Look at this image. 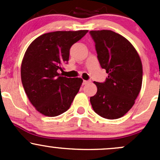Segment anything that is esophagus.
Returning a JSON list of instances; mask_svg holds the SVG:
<instances>
[{
  "instance_id": "1",
  "label": "esophagus",
  "mask_w": 160,
  "mask_h": 160,
  "mask_svg": "<svg viewBox=\"0 0 160 160\" xmlns=\"http://www.w3.org/2000/svg\"><path fill=\"white\" fill-rule=\"evenodd\" d=\"M89 80H83V85H85V84H87V83H89Z\"/></svg>"
}]
</instances>
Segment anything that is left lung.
Returning <instances> with one entry per match:
<instances>
[{
  "instance_id": "obj_1",
  "label": "left lung",
  "mask_w": 160,
  "mask_h": 160,
  "mask_svg": "<svg viewBox=\"0 0 160 160\" xmlns=\"http://www.w3.org/2000/svg\"><path fill=\"white\" fill-rule=\"evenodd\" d=\"M101 67L108 77L90 101L93 111L107 119L125 115L135 104L142 83V64L132 43L111 30L90 31Z\"/></svg>"
}]
</instances>
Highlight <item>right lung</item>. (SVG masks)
<instances>
[{
	"instance_id": "right-lung-1",
	"label": "right lung",
	"mask_w": 160,
	"mask_h": 160,
	"mask_svg": "<svg viewBox=\"0 0 160 160\" xmlns=\"http://www.w3.org/2000/svg\"><path fill=\"white\" fill-rule=\"evenodd\" d=\"M88 30L57 31L43 34L29 45L21 67L23 88L38 112L55 117L70 108L83 83L81 78L62 77L70 47L81 39Z\"/></svg>"
}]
</instances>
